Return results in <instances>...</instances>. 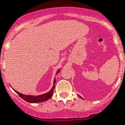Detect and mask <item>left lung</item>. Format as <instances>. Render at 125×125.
Returning <instances> with one entry per match:
<instances>
[{
  "label": "left lung",
  "instance_id": "obj_1",
  "mask_svg": "<svg viewBox=\"0 0 125 125\" xmlns=\"http://www.w3.org/2000/svg\"><path fill=\"white\" fill-rule=\"evenodd\" d=\"M79 97H80V95H79ZM81 98H82V97H81ZM82 99H83V98H82Z\"/></svg>",
  "mask_w": 125,
  "mask_h": 125
}]
</instances>
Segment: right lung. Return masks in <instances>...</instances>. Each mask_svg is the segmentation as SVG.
Returning a JSON list of instances; mask_svg holds the SVG:
<instances>
[{"mask_svg":"<svg viewBox=\"0 0 125 125\" xmlns=\"http://www.w3.org/2000/svg\"><path fill=\"white\" fill-rule=\"evenodd\" d=\"M60 70H59L57 72V74L60 71ZM55 79H54V85L52 86V89L49 92H48L46 94H42V95H37V96H34V95H24V94H21V93H19V92L16 91V90L15 92L21 97L22 99H23L24 100L26 101L27 102H29V103H40V102H45L46 100H48V99H50L51 97L52 96L54 93V89L55 88Z\"/></svg>","mask_w":125,"mask_h":125,"instance_id":"right-lung-1","label":"right lung"}]
</instances>
